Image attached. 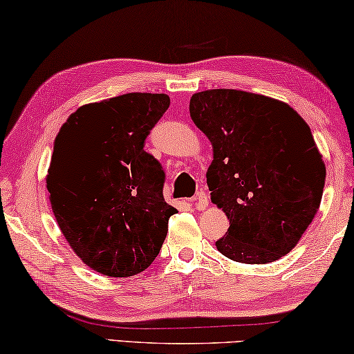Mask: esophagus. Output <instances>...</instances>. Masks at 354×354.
Here are the masks:
<instances>
[{
	"mask_svg": "<svg viewBox=\"0 0 354 354\" xmlns=\"http://www.w3.org/2000/svg\"><path fill=\"white\" fill-rule=\"evenodd\" d=\"M191 205H193V207L196 208V210H199V212L205 210V208L208 207V198H207V194L202 193V191H199V193L196 194L193 199H191Z\"/></svg>",
	"mask_w": 354,
	"mask_h": 354,
	"instance_id": "esophagus-1",
	"label": "esophagus"
}]
</instances>
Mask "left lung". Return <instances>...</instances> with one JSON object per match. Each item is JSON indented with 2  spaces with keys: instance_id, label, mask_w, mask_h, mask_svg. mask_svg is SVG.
Masks as SVG:
<instances>
[{
  "instance_id": "1",
  "label": "left lung",
  "mask_w": 354,
  "mask_h": 354,
  "mask_svg": "<svg viewBox=\"0 0 354 354\" xmlns=\"http://www.w3.org/2000/svg\"><path fill=\"white\" fill-rule=\"evenodd\" d=\"M189 115L212 142L207 185L230 224L218 251L249 265L286 256L315 218L326 180L309 125L287 103L235 89L196 92Z\"/></svg>"
}]
</instances>
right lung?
Returning <instances> with one entry per match:
<instances>
[{
    "label": "right lung",
    "instance_id": "obj_1",
    "mask_svg": "<svg viewBox=\"0 0 354 354\" xmlns=\"http://www.w3.org/2000/svg\"><path fill=\"white\" fill-rule=\"evenodd\" d=\"M169 95L130 92L88 103L55 139L46 189L73 252L97 273L129 277L158 256L169 218L165 172L144 150Z\"/></svg>",
    "mask_w": 354,
    "mask_h": 354
}]
</instances>
